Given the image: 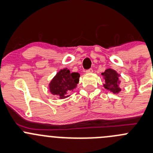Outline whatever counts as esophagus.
<instances>
[{
	"label": "esophagus",
	"instance_id": "34e87169",
	"mask_svg": "<svg viewBox=\"0 0 153 153\" xmlns=\"http://www.w3.org/2000/svg\"><path fill=\"white\" fill-rule=\"evenodd\" d=\"M92 72H93V70H92V68H90V69H88V70L85 71L86 74H91V73H92Z\"/></svg>",
	"mask_w": 153,
	"mask_h": 153
}]
</instances>
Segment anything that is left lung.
Wrapping results in <instances>:
<instances>
[{"mask_svg":"<svg viewBox=\"0 0 153 153\" xmlns=\"http://www.w3.org/2000/svg\"><path fill=\"white\" fill-rule=\"evenodd\" d=\"M101 74L105 79L103 86L105 89L113 92L114 94H118L121 91V88L119 86L120 83L119 79L120 74H118L116 71L111 68H108Z\"/></svg>","mask_w":153,"mask_h":153,"instance_id":"left-lung-1","label":"left lung"}]
</instances>
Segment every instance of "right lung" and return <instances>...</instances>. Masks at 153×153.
<instances>
[{"label":"right lung","mask_w":153,"mask_h":153,"mask_svg":"<svg viewBox=\"0 0 153 153\" xmlns=\"http://www.w3.org/2000/svg\"><path fill=\"white\" fill-rule=\"evenodd\" d=\"M79 74L71 73L68 68L60 70L49 84L50 91L52 94L59 97V99L69 97V93L76 88L79 83Z\"/></svg>","instance_id":"add662e5"}]
</instances>
